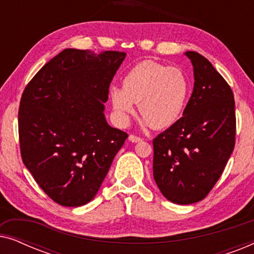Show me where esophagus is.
<instances>
[{"label": "esophagus", "instance_id": "esophagus-1", "mask_svg": "<svg viewBox=\"0 0 254 254\" xmlns=\"http://www.w3.org/2000/svg\"><path fill=\"white\" fill-rule=\"evenodd\" d=\"M128 138H129L130 142H135V143H136V142L142 141L141 137H138V136H136V135H133V134L129 135V137H128Z\"/></svg>", "mask_w": 254, "mask_h": 254}]
</instances>
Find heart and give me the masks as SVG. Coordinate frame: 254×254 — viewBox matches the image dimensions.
<instances>
[{
	"label": "heart",
	"mask_w": 254,
	"mask_h": 254,
	"mask_svg": "<svg viewBox=\"0 0 254 254\" xmlns=\"http://www.w3.org/2000/svg\"><path fill=\"white\" fill-rule=\"evenodd\" d=\"M189 93L190 81L183 70L145 60L128 70L123 88H111L110 98L121 124H127L138 104L145 123L162 129L178 120Z\"/></svg>",
	"instance_id": "1"
}]
</instances>
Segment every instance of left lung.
I'll use <instances>...</instances> for the list:
<instances>
[{"label": "left lung", "instance_id": "obj_1", "mask_svg": "<svg viewBox=\"0 0 254 254\" xmlns=\"http://www.w3.org/2000/svg\"><path fill=\"white\" fill-rule=\"evenodd\" d=\"M194 88L183 117L154 138V179L169 201L199 202L210 192L235 148L234 93L202 55L186 52Z\"/></svg>", "mask_w": 254, "mask_h": 254}]
</instances>
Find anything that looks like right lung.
<instances>
[{"instance_id":"1","label":"right lung","mask_w":254,"mask_h":254,"mask_svg":"<svg viewBox=\"0 0 254 254\" xmlns=\"http://www.w3.org/2000/svg\"><path fill=\"white\" fill-rule=\"evenodd\" d=\"M126 53L67 48L34 75L18 111L23 163L54 202L79 207L98 192L127 133L104 116Z\"/></svg>"}]
</instances>
